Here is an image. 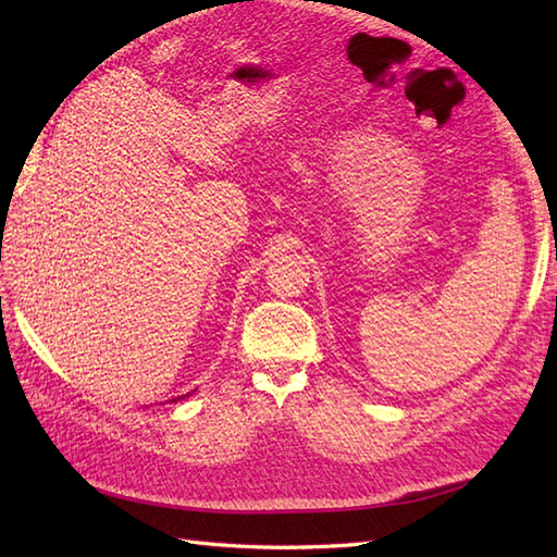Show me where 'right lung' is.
<instances>
[{
  "label": "right lung",
  "mask_w": 557,
  "mask_h": 557,
  "mask_svg": "<svg viewBox=\"0 0 557 557\" xmlns=\"http://www.w3.org/2000/svg\"><path fill=\"white\" fill-rule=\"evenodd\" d=\"M180 399H182V397H180ZM174 401H176V399H174Z\"/></svg>",
  "instance_id": "obj_1"
}]
</instances>
